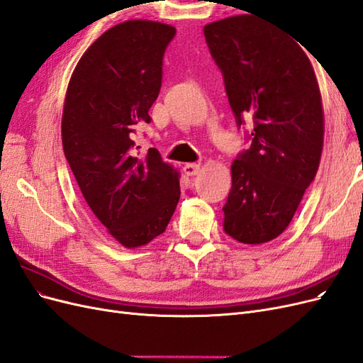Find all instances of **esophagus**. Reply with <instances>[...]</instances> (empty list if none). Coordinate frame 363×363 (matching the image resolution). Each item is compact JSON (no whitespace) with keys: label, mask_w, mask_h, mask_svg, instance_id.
Segmentation results:
<instances>
[{"label":"esophagus","mask_w":363,"mask_h":363,"mask_svg":"<svg viewBox=\"0 0 363 363\" xmlns=\"http://www.w3.org/2000/svg\"><path fill=\"white\" fill-rule=\"evenodd\" d=\"M200 169H201V167L199 163H186L183 167V171L186 175H196L200 172Z\"/></svg>","instance_id":"34e87169"}]
</instances>
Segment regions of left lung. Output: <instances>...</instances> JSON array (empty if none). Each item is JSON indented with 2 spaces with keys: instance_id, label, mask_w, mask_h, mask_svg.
<instances>
[{
  "instance_id": "left-lung-1",
  "label": "left lung",
  "mask_w": 363,
  "mask_h": 363,
  "mask_svg": "<svg viewBox=\"0 0 363 363\" xmlns=\"http://www.w3.org/2000/svg\"><path fill=\"white\" fill-rule=\"evenodd\" d=\"M223 72L238 128L245 121L250 148L232 164L224 232L263 244L284 232L320 167L324 115L312 65L296 39L252 15L204 27Z\"/></svg>"
}]
</instances>
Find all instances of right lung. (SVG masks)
Returning a JSON list of instances; mask_svg holds the SVG:
<instances>
[{"mask_svg": "<svg viewBox=\"0 0 363 363\" xmlns=\"http://www.w3.org/2000/svg\"><path fill=\"white\" fill-rule=\"evenodd\" d=\"M175 28L125 21L83 54L65 98V157L94 215L127 248L162 235L180 200L179 172L151 147L140 156L136 125L151 123L163 56Z\"/></svg>", "mask_w": 363, "mask_h": 363, "instance_id": "right-lung-1", "label": "right lung"}]
</instances>
